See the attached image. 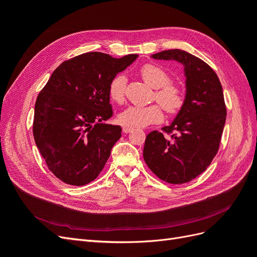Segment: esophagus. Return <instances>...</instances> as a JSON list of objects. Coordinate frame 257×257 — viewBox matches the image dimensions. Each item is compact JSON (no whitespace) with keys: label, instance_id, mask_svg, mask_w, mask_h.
Here are the masks:
<instances>
[{"label":"esophagus","instance_id":"1","mask_svg":"<svg viewBox=\"0 0 257 257\" xmlns=\"http://www.w3.org/2000/svg\"><path fill=\"white\" fill-rule=\"evenodd\" d=\"M122 131H123V133H125V134H127V133H130V132H132V131H133V128H131V127H126V126H124V127L122 128Z\"/></svg>","mask_w":257,"mask_h":257}]
</instances>
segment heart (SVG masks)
<instances>
[{"mask_svg":"<svg viewBox=\"0 0 257 257\" xmlns=\"http://www.w3.org/2000/svg\"><path fill=\"white\" fill-rule=\"evenodd\" d=\"M143 79L155 90V99L164 109L170 113H177L184 104L183 90L170 82L169 75L162 67L154 64H146L141 71ZM126 79L123 75L113 77L108 88V94L113 102L121 104L125 98ZM160 105L149 106H130L118 115V121L123 126L139 128L159 123L163 120V110Z\"/></svg>","mask_w":257,"mask_h":257,"instance_id":"1","label":"heart"}]
</instances>
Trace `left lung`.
<instances>
[{"mask_svg": "<svg viewBox=\"0 0 257 257\" xmlns=\"http://www.w3.org/2000/svg\"><path fill=\"white\" fill-rule=\"evenodd\" d=\"M183 65L185 99L175 120L146 137L144 160L163 181L181 184L204 173L220 147L226 121L222 84L206 62L180 49L152 54ZM169 134L172 135L168 137Z\"/></svg>", "mask_w": 257, "mask_h": 257, "instance_id": "8db88e82", "label": "left lung"}]
</instances>
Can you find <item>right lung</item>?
I'll return each mask as SVG.
<instances>
[{
  "mask_svg": "<svg viewBox=\"0 0 257 257\" xmlns=\"http://www.w3.org/2000/svg\"><path fill=\"white\" fill-rule=\"evenodd\" d=\"M138 54L115 59L88 52L59 65L37 96L33 135L50 172L71 185L88 184L102 172L121 137L108 88Z\"/></svg>",
  "mask_w": 257,
  "mask_h": 257,
  "instance_id": "obj_1",
  "label": "right lung"
}]
</instances>
